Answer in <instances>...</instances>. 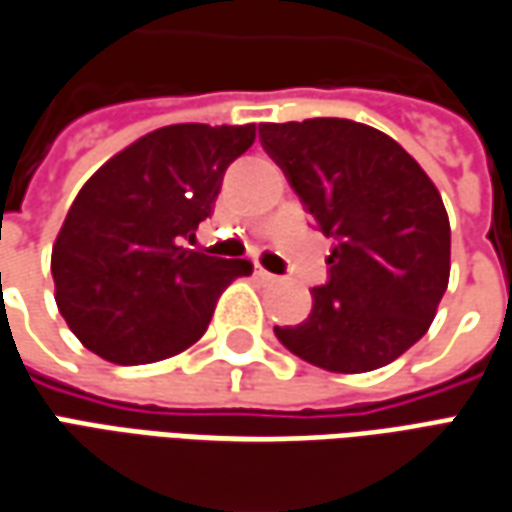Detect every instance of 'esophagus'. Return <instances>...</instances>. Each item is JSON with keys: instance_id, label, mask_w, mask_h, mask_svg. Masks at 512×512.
<instances>
[{"instance_id": "34e87169", "label": "esophagus", "mask_w": 512, "mask_h": 512, "mask_svg": "<svg viewBox=\"0 0 512 512\" xmlns=\"http://www.w3.org/2000/svg\"><path fill=\"white\" fill-rule=\"evenodd\" d=\"M253 273H256V278H259V281H264V284H273V281H276V276H273L270 270H264L262 264H256V270H253Z\"/></svg>"}]
</instances>
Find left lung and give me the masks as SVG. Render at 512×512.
<instances>
[{"instance_id":"left-lung-1","label":"left lung","mask_w":512,"mask_h":512,"mask_svg":"<svg viewBox=\"0 0 512 512\" xmlns=\"http://www.w3.org/2000/svg\"><path fill=\"white\" fill-rule=\"evenodd\" d=\"M259 136L320 231L337 239L312 315L276 326V337L331 373L390 365L429 331L449 287L438 186L396 139L351 119L264 122Z\"/></svg>"}]
</instances>
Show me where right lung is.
<instances>
[{
  "label": "right lung",
  "mask_w": 512,
  "mask_h": 512,
  "mask_svg": "<svg viewBox=\"0 0 512 512\" xmlns=\"http://www.w3.org/2000/svg\"><path fill=\"white\" fill-rule=\"evenodd\" d=\"M256 125H169L108 158L77 192L52 245L55 303L74 337L116 365L195 345L248 259L183 248L211 217L228 164Z\"/></svg>",
  "instance_id": "1"
}]
</instances>
